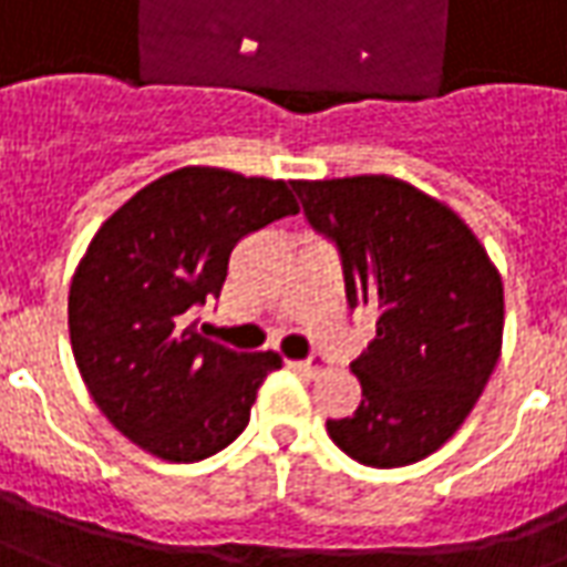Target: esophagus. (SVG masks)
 I'll list each match as a JSON object with an SVG mask.
<instances>
[{
    "label": "esophagus",
    "instance_id": "esophagus-1",
    "mask_svg": "<svg viewBox=\"0 0 567 567\" xmlns=\"http://www.w3.org/2000/svg\"><path fill=\"white\" fill-rule=\"evenodd\" d=\"M291 368H297V371H303V374L316 378V374H322L324 371V362L322 359H307V362H291Z\"/></svg>",
    "mask_w": 567,
    "mask_h": 567
}]
</instances>
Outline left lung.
Here are the masks:
<instances>
[{"label":"left lung","mask_w":567,"mask_h":567,"mask_svg":"<svg viewBox=\"0 0 567 567\" xmlns=\"http://www.w3.org/2000/svg\"><path fill=\"white\" fill-rule=\"evenodd\" d=\"M291 187L312 229L338 245L350 307L378 310V334L350 365L362 402L328 421V435L378 470L423 461L461 430L501 359V272L445 202L399 177Z\"/></svg>","instance_id":"1"}]
</instances>
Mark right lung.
Here are the masks:
<instances>
[{
	"mask_svg": "<svg viewBox=\"0 0 567 567\" xmlns=\"http://www.w3.org/2000/svg\"><path fill=\"white\" fill-rule=\"evenodd\" d=\"M288 215L285 181L187 165L94 233L70 285V343L91 399L137 449L196 463L248 426L282 359L202 338L189 312L220 295L239 239Z\"/></svg>",
	"mask_w": 567,
	"mask_h": 567,
	"instance_id": "right-lung-1",
	"label": "right lung"
}]
</instances>
